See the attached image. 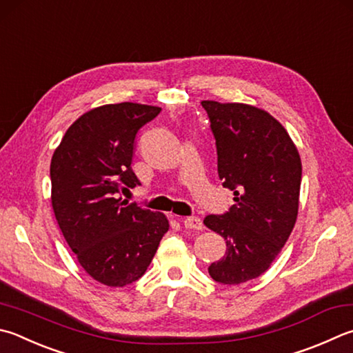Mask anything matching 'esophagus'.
Here are the masks:
<instances>
[{
    "mask_svg": "<svg viewBox=\"0 0 353 353\" xmlns=\"http://www.w3.org/2000/svg\"><path fill=\"white\" fill-rule=\"evenodd\" d=\"M182 223H183V227L188 228V230H202L203 228L202 221L199 219V217H196V216L185 217V219L182 221Z\"/></svg>",
    "mask_w": 353,
    "mask_h": 353,
    "instance_id": "obj_1",
    "label": "esophagus"
}]
</instances>
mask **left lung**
I'll return each mask as SVG.
<instances>
[{
    "label": "left lung",
    "mask_w": 353,
    "mask_h": 353,
    "mask_svg": "<svg viewBox=\"0 0 353 353\" xmlns=\"http://www.w3.org/2000/svg\"><path fill=\"white\" fill-rule=\"evenodd\" d=\"M202 106L216 139L222 187L234 194L227 214L203 219L227 242L225 254L208 273L217 283L238 285L267 272L290 236L303 166L285 128L267 111L214 100Z\"/></svg>",
    "instance_id": "8db88e82"
}]
</instances>
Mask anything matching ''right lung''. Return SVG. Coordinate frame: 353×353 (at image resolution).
Segmentation results:
<instances>
[{"instance_id": "obj_1", "label": "right lung", "mask_w": 353, "mask_h": 353, "mask_svg": "<svg viewBox=\"0 0 353 353\" xmlns=\"http://www.w3.org/2000/svg\"><path fill=\"white\" fill-rule=\"evenodd\" d=\"M160 111L131 101L94 108L68 128L50 160V201L61 233L83 270L108 287L143 276L170 228L163 213L119 197L139 185L134 139Z\"/></svg>"}]
</instances>
